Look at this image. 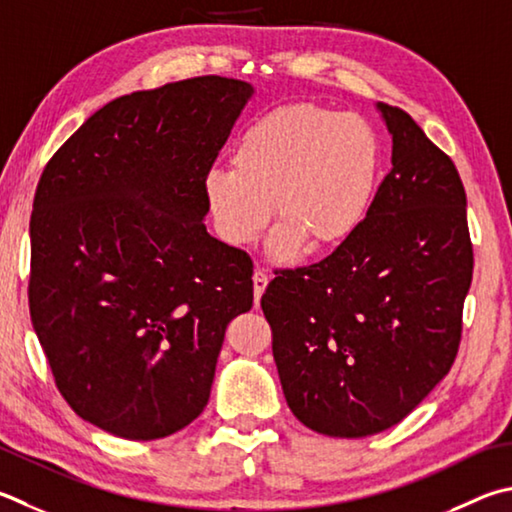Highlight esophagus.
I'll return each instance as SVG.
<instances>
[{
	"mask_svg": "<svg viewBox=\"0 0 512 512\" xmlns=\"http://www.w3.org/2000/svg\"><path fill=\"white\" fill-rule=\"evenodd\" d=\"M266 286H268V273L264 271V268H257V271L253 273V293H255L257 306H259V300H262Z\"/></svg>",
	"mask_w": 512,
	"mask_h": 512,
	"instance_id": "1",
	"label": "esophagus"
}]
</instances>
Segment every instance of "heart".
<instances>
[{"label":"heart","mask_w":512,"mask_h":512,"mask_svg":"<svg viewBox=\"0 0 512 512\" xmlns=\"http://www.w3.org/2000/svg\"><path fill=\"white\" fill-rule=\"evenodd\" d=\"M230 165L203 181L224 241L255 244L273 206L277 255L291 259L304 244L329 253L365 224L380 179V141L365 118L295 102L250 120Z\"/></svg>","instance_id":"b5f03b06"}]
</instances>
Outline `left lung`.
<instances>
[{"label": "left lung", "mask_w": 512, "mask_h": 512, "mask_svg": "<svg viewBox=\"0 0 512 512\" xmlns=\"http://www.w3.org/2000/svg\"><path fill=\"white\" fill-rule=\"evenodd\" d=\"M378 109L392 170L365 224L322 262L275 271L262 295L288 407L340 439L401 423L441 383L475 266L457 167L407 111Z\"/></svg>", "instance_id": "1"}]
</instances>
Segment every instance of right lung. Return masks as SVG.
<instances>
[{
	"instance_id": "obj_1",
	"label": "right lung",
	"mask_w": 512,
	"mask_h": 512,
	"mask_svg": "<svg viewBox=\"0 0 512 512\" xmlns=\"http://www.w3.org/2000/svg\"><path fill=\"white\" fill-rule=\"evenodd\" d=\"M250 96L221 76L120 96L44 167L31 322L64 401L100 430L152 441L190 425L228 322L253 306V259L203 224V181Z\"/></svg>"
}]
</instances>
